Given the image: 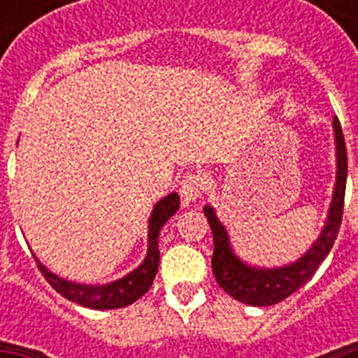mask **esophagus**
<instances>
[{"mask_svg":"<svg viewBox=\"0 0 358 358\" xmlns=\"http://www.w3.org/2000/svg\"><path fill=\"white\" fill-rule=\"evenodd\" d=\"M204 185H206V182H204L201 174H185L182 182H180V195H182L184 204H191L196 199H201L202 193H204Z\"/></svg>","mask_w":358,"mask_h":358,"instance_id":"obj_1","label":"esophagus"}]
</instances>
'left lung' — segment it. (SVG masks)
<instances>
[{
  "label": "left lung",
  "instance_id": "obj_1",
  "mask_svg": "<svg viewBox=\"0 0 358 358\" xmlns=\"http://www.w3.org/2000/svg\"><path fill=\"white\" fill-rule=\"evenodd\" d=\"M334 146H336V182H334L333 201L329 206L325 227L322 229L316 241L297 262L286 264L282 267H258L250 266L236 255L230 243L229 232L219 221L217 213L210 204L204 206L210 229L213 234V277L221 288L239 303L250 306H271L295 294L316 273L329 250L333 249L334 239L338 236L344 212L345 180H348V154H345L344 134L340 120L333 119Z\"/></svg>",
  "mask_w": 358,
  "mask_h": 358
}]
</instances>
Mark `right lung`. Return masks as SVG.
Wrapping results in <instances>:
<instances>
[{
	"instance_id": "obj_1",
	"label": "right lung",
	"mask_w": 358,
	"mask_h": 358,
	"mask_svg": "<svg viewBox=\"0 0 358 358\" xmlns=\"http://www.w3.org/2000/svg\"><path fill=\"white\" fill-rule=\"evenodd\" d=\"M180 196L178 193H169L157 202L148 217V250H146L145 260L141 262L139 267L124 275L119 280L108 284H81L72 282L66 278L59 277L52 273L42 264L36 255H33L36 266L41 269L48 282L55 292L66 297L72 303H78L87 308L94 310H111V308H122L143 297L150 289L154 277H156L157 267H159V249H157V238L162 232L163 224L178 212Z\"/></svg>"
}]
</instances>
